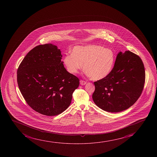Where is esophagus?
<instances>
[{"mask_svg": "<svg viewBox=\"0 0 157 157\" xmlns=\"http://www.w3.org/2000/svg\"><path fill=\"white\" fill-rule=\"evenodd\" d=\"M80 84L81 85H86V82H85L84 80H81L80 81Z\"/></svg>", "mask_w": 157, "mask_h": 157, "instance_id": "esophagus-1", "label": "esophagus"}]
</instances>
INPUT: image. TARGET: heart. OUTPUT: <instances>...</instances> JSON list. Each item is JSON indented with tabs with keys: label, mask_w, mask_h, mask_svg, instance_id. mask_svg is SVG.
<instances>
[{
	"label": "heart",
	"mask_w": 157,
	"mask_h": 157,
	"mask_svg": "<svg viewBox=\"0 0 157 157\" xmlns=\"http://www.w3.org/2000/svg\"><path fill=\"white\" fill-rule=\"evenodd\" d=\"M67 70L77 73L84 64L85 73L92 79H103L111 73L115 62L112 50L101 45H78L73 48L72 54H67L63 59Z\"/></svg>",
	"instance_id": "heart-1"
}]
</instances>
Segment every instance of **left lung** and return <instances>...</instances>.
<instances>
[{"instance_id":"obj_1","label":"left lung","mask_w":157,"mask_h":157,"mask_svg":"<svg viewBox=\"0 0 157 157\" xmlns=\"http://www.w3.org/2000/svg\"><path fill=\"white\" fill-rule=\"evenodd\" d=\"M145 79L140 57L130 51L119 52L111 73L94 82L95 104L106 112L117 113L128 109L140 98Z\"/></svg>"}]
</instances>
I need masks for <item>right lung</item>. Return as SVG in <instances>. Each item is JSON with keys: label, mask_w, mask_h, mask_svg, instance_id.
Segmentation results:
<instances>
[{"label": "right lung", "mask_w": 157, "mask_h": 157, "mask_svg": "<svg viewBox=\"0 0 157 157\" xmlns=\"http://www.w3.org/2000/svg\"><path fill=\"white\" fill-rule=\"evenodd\" d=\"M60 49L52 44L37 45L26 55L17 71L20 90L33 109L55 116L70 105L79 85L76 76L67 71Z\"/></svg>", "instance_id": "add662e5"}]
</instances>
